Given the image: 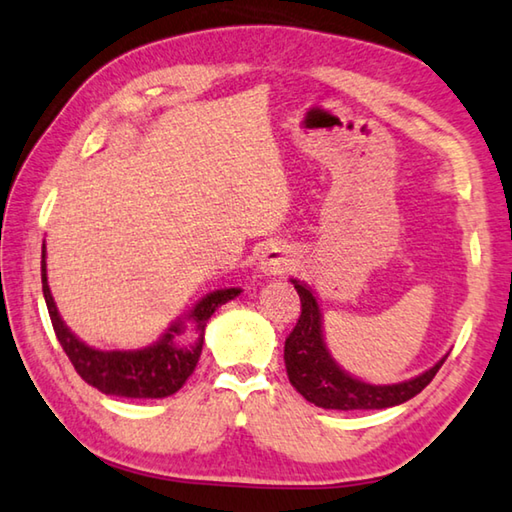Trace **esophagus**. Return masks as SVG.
<instances>
[{"instance_id":"esophagus-1","label":"esophagus","mask_w":512,"mask_h":512,"mask_svg":"<svg viewBox=\"0 0 512 512\" xmlns=\"http://www.w3.org/2000/svg\"><path fill=\"white\" fill-rule=\"evenodd\" d=\"M296 266V253L285 243H269L259 257V269L266 275L289 273Z\"/></svg>"}]
</instances>
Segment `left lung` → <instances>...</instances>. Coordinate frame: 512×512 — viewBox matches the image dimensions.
<instances>
[{"label":"left lung","instance_id":"left-lung-1","mask_svg":"<svg viewBox=\"0 0 512 512\" xmlns=\"http://www.w3.org/2000/svg\"><path fill=\"white\" fill-rule=\"evenodd\" d=\"M294 282L300 298V316L285 342V367L289 383L307 401L328 410H383L410 401L424 389L446 360L444 358L421 376L399 385H369L337 367L321 335L319 303L310 289Z\"/></svg>","mask_w":512,"mask_h":512}]
</instances>
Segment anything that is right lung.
Segmentation results:
<instances>
[{"mask_svg":"<svg viewBox=\"0 0 512 512\" xmlns=\"http://www.w3.org/2000/svg\"><path fill=\"white\" fill-rule=\"evenodd\" d=\"M40 278H43V296L50 312L56 339L66 351L72 367L86 380L88 385L100 389L109 396H127V399H164L175 394L200 360L202 339H205V326L218 307L227 300L237 298L241 289H218L209 294L193 307L189 319H193L198 330V342L193 346L177 344V337L182 335V321L170 326L164 337L150 348L143 351H95L72 335L56 312L54 298L47 285L45 269V246L43 262H40Z\"/></svg>","mask_w":512,"mask_h":512,"instance_id":"add662e5","label":"right lung"}]
</instances>
